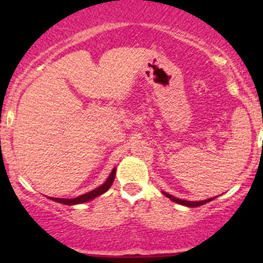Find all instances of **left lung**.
I'll return each instance as SVG.
<instances>
[{
	"mask_svg": "<svg viewBox=\"0 0 263 263\" xmlns=\"http://www.w3.org/2000/svg\"><path fill=\"white\" fill-rule=\"evenodd\" d=\"M162 193H163V194L165 195V197H167V198H170L172 201H174V203H177V204H180V205H184V206H188V208H198V206H201V205H204V204L209 203V201L214 200V199L216 198V197H214V198H209V199H206V200L189 201V200H183V199H179V198H176V197H173V195L168 194V193H165V192H162Z\"/></svg>",
	"mask_w": 263,
	"mask_h": 263,
	"instance_id": "1",
	"label": "left lung"
}]
</instances>
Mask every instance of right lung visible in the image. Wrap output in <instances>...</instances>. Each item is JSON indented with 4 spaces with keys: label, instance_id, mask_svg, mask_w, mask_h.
Returning a JSON list of instances; mask_svg holds the SVG:
<instances>
[{
    "label": "right lung",
    "instance_id": "right-lung-1",
    "mask_svg": "<svg viewBox=\"0 0 263 263\" xmlns=\"http://www.w3.org/2000/svg\"><path fill=\"white\" fill-rule=\"evenodd\" d=\"M115 176H116V167L114 168L112 171H111L110 176L107 177V179L105 180L104 184H101L100 186H98V188L90 190V192L85 193V194L83 195H79V197L77 198H73V199H63V198H52V197H48V199H50V200H54L57 201V203H60V204H64V205H77V204H83V203H86V201H90L92 200V199L100 197V195L104 194V193H106L108 189L111 188V185H112L114 180H115Z\"/></svg>",
    "mask_w": 263,
    "mask_h": 263
}]
</instances>
